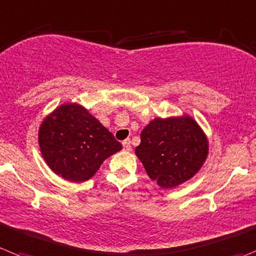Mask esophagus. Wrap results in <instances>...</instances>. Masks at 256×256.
<instances>
[{"instance_id": "1", "label": "esophagus", "mask_w": 256, "mask_h": 256, "mask_svg": "<svg viewBox=\"0 0 256 256\" xmlns=\"http://www.w3.org/2000/svg\"><path fill=\"white\" fill-rule=\"evenodd\" d=\"M123 147H124V150H126V151H132V146H130V138H126V140H123Z\"/></svg>"}]
</instances>
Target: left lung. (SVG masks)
Here are the masks:
<instances>
[{
  "mask_svg": "<svg viewBox=\"0 0 256 256\" xmlns=\"http://www.w3.org/2000/svg\"><path fill=\"white\" fill-rule=\"evenodd\" d=\"M208 151L207 136L188 114L152 119L136 147L150 179L162 189H172L192 179L207 160Z\"/></svg>",
  "mask_w": 256,
  "mask_h": 256,
  "instance_id": "obj_1",
  "label": "left lung"
}]
</instances>
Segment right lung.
<instances>
[{"instance_id": "1", "label": "right lung", "mask_w": 256, "mask_h": 256, "mask_svg": "<svg viewBox=\"0 0 256 256\" xmlns=\"http://www.w3.org/2000/svg\"><path fill=\"white\" fill-rule=\"evenodd\" d=\"M44 161L72 182L91 179L108 157L123 147L85 106L64 102L46 116L38 133Z\"/></svg>"}]
</instances>
